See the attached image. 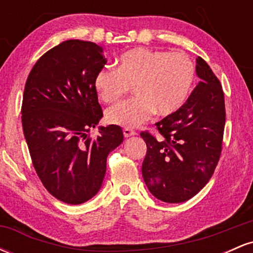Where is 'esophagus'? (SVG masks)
Instances as JSON below:
<instances>
[{
	"mask_svg": "<svg viewBox=\"0 0 253 253\" xmlns=\"http://www.w3.org/2000/svg\"><path fill=\"white\" fill-rule=\"evenodd\" d=\"M124 135H125V138H129V136H132V135H136V132L135 130H132L129 128H125Z\"/></svg>",
	"mask_w": 253,
	"mask_h": 253,
	"instance_id": "obj_1",
	"label": "esophagus"
}]
</instances>
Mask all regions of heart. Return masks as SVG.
<instances>
[{"label":"heart","mask_w":253,"mask_h":253,"mask_svg":"<svg viewBox=\"0 0 253 253\" xmlns=\"http://www.w3.org/2000/svg\"><path fill=\"white\" fill-rule=\"evenodd\" d=\"M195 82V65L187 54L149 47H135L118 58L117 70L103 68L94 77L98 98L112 103L133 86L132 100L107 110V121L134 128L153 114L170 117L189 97Z\"/></svg>","instance_id":"1"}]
</instances>
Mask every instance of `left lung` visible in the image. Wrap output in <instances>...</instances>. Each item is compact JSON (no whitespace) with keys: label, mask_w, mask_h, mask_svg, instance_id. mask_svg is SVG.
<instances>
[{"label":"left lung","mask_w":253,"mask_h":253,"mask_svg":"<svg viewBox=\"0 0 253 253\" xmlns=\"http://www.w3.org/2000/svg\"><path fill=\"white\" fill-rule=\"evenodd\" d=\"M200 82L179 110L156 124L162 139L140 133L146 143L144 182L158 200L188 201L213 176L220 155L226 112L223 91L214 72L196 58Z\"/></svg>","instance_id":"8db88e82"}]
</instances>
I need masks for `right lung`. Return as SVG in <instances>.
<instances>
[{
  "mask_svg": "<svg viewBox=\"0 0 253 253\" xmlns=\"http://www.w3.org/2000/svg\"><path fill=\"white\" fill-rule=\"evenodd\" d=\"M106 63L95 42L66 40L40 57L26 81L21 119L32 163L48 193L68 205L96 195L107 157L124 141L117 125L88 136L103 117L94 77Z\"/></svg>",
  "mask_w": 253,
  "mask_h": 253,
  "instance_id": "add662e5",
  "label": "right lung"
}]
</instances>
